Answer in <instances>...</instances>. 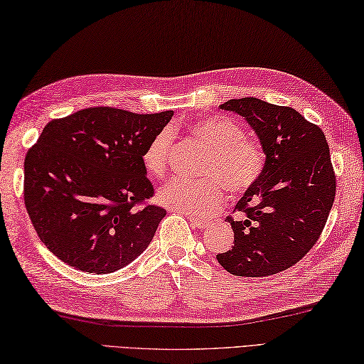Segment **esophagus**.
<instances>
[{"label": "esophagus", "instance_id": "esophagus-1", "mask_svg": "<svg viewBox=\"0 0 364 364\" xmlns=\"http://www.w3.org/2000/svg\"><path fill=\"white\" fill-rule=\"evenodd\" d=\"M187 218L190 220V223L195 225V228H199V229H204V228H207V225L210 224L207 220H199V218H195V216H191V215H187Z\"/></svg>", "mask_w": 364, "mask_h": 364}]
</instances>
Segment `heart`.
Here are the masks:
<instances>
[{
  "label": "heart",
  "mask_w": 364,
  "mask_h": 364,
  "mask_svg": "<svg viewBox=\"0 0 364 364\" xmlns=\"http://www.w3.org/2000/svg\"><path fill=\"white\" fill-rule=\"evenodd\" d=\"M187 132L208 149L200 181H169L159 191L160 204L198 218L215 215L224 204V187L233 195L254 188L262 179L266 156L260 144L228 117H210L187 126ZM173 146V132L161 129L144 148L141 164L152 177H164Z\"/></svg>",
  "instance_id": "heart-1"
}]
</instances>
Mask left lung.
Instances as JSON below:
<instances>
[{"label": "left lung", "instance_id": "8db88e82", "mask_svg": "<svg viewBox=\"0 0 364 364\" xmlns=\"http://www.w3.org/2000/svg\"><path fill=\"white\" fill-rule=\"evenodd\" d=\"M220 107L246 118L266 165L262 179L235 205L238 220L228 216L235 243L216 258L233 276H272L309 254L332 210L336 176L326 135L294 109L257 98Z\"/></svg>", "mask_w": 364, "mask_h": 364}]
</instances>
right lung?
<instances>
[{"label":"right lung","mask_w":364,"mask_h":364,"mask_svg":"<svg viewBox=\"0 0 364 364\" xmlns=\"http://www.w3.org/2000/svg\"><path fill=\"white\" fill-rule=\"evenodd\" d=\"M174 112L88 107L48 123L24 159V205L40 241L73 268L115 272L151 243L166 210L141 154Z\"/></svg>","instance_id":"right-lung-1"}]
</instances>
